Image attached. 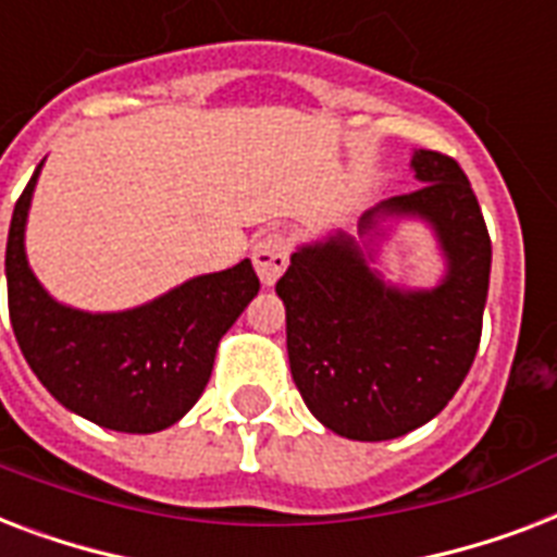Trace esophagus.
<instances>
[{
	"mask_svg": "<svg viewBox=\"0 0 557 557\" xmlns=\"http://www.w3.org/2000/svg\"><path fill=\"white\" fill-rule=\"evenodd\" d=\"M252 264H256V273L264 287H273L278 275L290 264V238L284 232H267L252 247Z\"/></svg>",
	"mask_w": 557,
	"mask_h": 557,
	"instance_id": "esophagus-1",
	"label": "esophagus"
}]
</instances>
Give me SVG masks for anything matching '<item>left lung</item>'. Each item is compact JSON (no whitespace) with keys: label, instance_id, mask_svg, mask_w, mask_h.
Returning <instances> with one entry per match:
<instances>
[{"label":"left lung","instance_id":"obj_1","mask_svg":"<svg viewBox=\"0 0 557 557\" xmlns=\"http://www.w3.org/2000/svg\"><path fill=\"white\" fill-rule=\"evenodd\" d=\"M412 168L424 185L366 211L360 235L386 214L426 220L447 258L438 287H392L343 232L296 249L275 284L301 398L355 442L398 438L438 416L480 348L491 275L480 202L456 159L416 150Z\"/></svg>","mask_w":557,"mask_h":557}]
</instances>
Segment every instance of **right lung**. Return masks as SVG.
Instances as JSON below:
<instances>
[{
  "label": "right lung",
  "mask_w": 557,
  "mask_h": 557,
  "mask_svg": "<svg viewBox=\"0 0 557 557\" xmlns=\"http://www.w3.org/2000/svg\"><path fill=\"white\" fill-rule=\"evenodd\" d=\"M40 168L20 194L8 230V310L16 343L66 409L119 433H159L206 389L220 337L261 287L252 261L197 275L141 308H66L42 290L25 258V218Z\"/></svg>",
  "instance_id": "1"
}]
</instances>
